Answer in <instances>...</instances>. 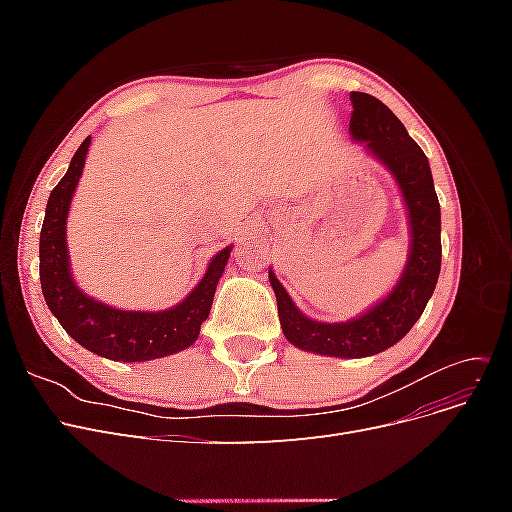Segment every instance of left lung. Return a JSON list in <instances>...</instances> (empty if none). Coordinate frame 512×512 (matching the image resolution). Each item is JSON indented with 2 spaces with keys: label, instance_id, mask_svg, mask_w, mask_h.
I'll return each instance as SVG.
<instances>
[{
  "label": "left lung",
  "instance_id": "left-lung-1",
  "mask_svg": "<svg viewBox=\"0 0 512 512\" xmlns=\"http://www.w3.org/2000/svg\"><path fill=\"white\" fill-rule=\"evenodd\" d=\"M350 100L354 108L350 117L352 136L363 141L367 151L391 170L406 200L412 228V250L406 271L384 301L361 318L339 324H324L303 316L273 271H269V282L277 299L282 331L290 344L316 354L361 359L397 344L421 318L438 284L442 243L440 203L423 149L408 136L404 123L393 115L391 108L378 98L352 91Z\"/></svg>",
  "mask_w": 512,
  "mask_h": 512
}]
</instances>
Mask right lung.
I'll use <instances>...</instances> for the list:
<instances>
[{"mask_svg": "<svg viewBox=\"0 0 512 512\" xmlns=\"http://www.w3.org/2000/svg\"><path fill=\"white\" fill-rule=\"evenodd\" d=\"M91 143L87 136L72 156L68 173L55 185L40 232V286L44 301L76 344L111 361L141 363L192 346L211 312L232 247L211 260L200 284L166 312H126L87 297L72 282L66 250V218Z\"/></svg>", "mask_w": 512, "mask_h": 512, "instance_id": "add662e5", "label": "right lung"}]
</instances>
